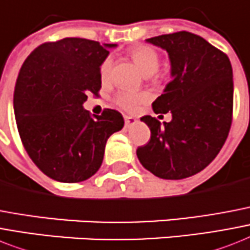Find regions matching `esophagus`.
I'll use <instances>...</instances> for the list:
<instances>
[{
    "label": "esophagus",
    "mask_w": 250,
    "mask_h": 250,
    "mask_svg": "<svg viewBox=\"0 0 250 250\" xmlns=\"http://www.w3.org/2000/svg\"><path fill=\"white\" fill-rule=\"evenodd\" d=\"M136 123H137V119H135L133 117H128V115H125V125L127 128L132 127V125H136Z\"/></svg>",
    "instance_id": "obj_1"
}]
</instances>
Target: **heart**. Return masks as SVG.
I'll return each mask as SVG.
<instances>
[{"mask_svg": "<svg viewBox=\"0 0 250 250\" xmlns=\"http://www.w3.org/2000/svg\"><path fill=\"white\" fill-rule=\"evenodd\" d=\"M129 54L145 76L153 77L154 73L159 68V55L149 46H136L132 48ZM111 68H113V59L111 56H107L100 65V78L103 83H106L110 79ZM147 100H149V93L125 90L119 91L114 97L115 104L127 111H135L139 105L144 104Z\"/></svg>", "mask_w": 250, "mask_h": 250, "instance_id": "obj_1", "label": "heart"}]
</instances>
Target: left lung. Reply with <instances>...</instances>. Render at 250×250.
Returning <instances> with one entry per match:
<instances>
[{
    "instance_id": "1",
    "label": "left lung",
    "mask_w": 250,
    "mask_h": 250,
    "mask_svg": "<svg viewBox=\"0 0 250 250\" xmlns=\"http://www.w3.org/2000/svg\"><path fill=\"white\" fill-rule=\"evenodd\" d=\"M164 48L171 60L172 81L153 103L155 114L172 113L160 125L145 115L149 143L137 158L157 177L182 180L203 171L217 157L232 122L234 81L227 55L198 34L176 32L146 40Z\"/></svg>"
}]
</instances>
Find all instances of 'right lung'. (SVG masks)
I'll return each mask as SVG.
<instances>
[{"instance_id": "right-lung-1", "label": "right lung", "mask_w": 250, "mask_h": 250, "mask_svg": "<svg viewBox=\"0 0 250 250\" xmlns=\"http://www.w3.org/2000/svg\"><path fill=\"white\" fill-rule=\"evenodd\" d=\"M114 46L86 38L44 42L20 68L14 91L18 131L30 159L55 181L93 176L107 139L123 128L119 111L91 115L82 106L87 93L100 91V65Z\"/></svg>"}]
</instances>
